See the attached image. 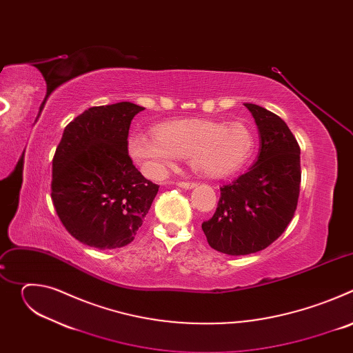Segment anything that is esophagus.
I'll use <instances>...</instances> for the list:
<instances>
[{
	"label": "esophagus",
	"mask_w": 353,
	"mask_h": 353,
	"mask_svg": "<svg viewBox=\"0 0 353 353\" xmlns=\"http://www.w3.org/2000/svg\"><path fill=\"white\" fill-rule=\"evenodd\" d=\"M176 185H177V187H181V188H184V190H191V188L195 187L194 183H188V181H179V183H176Z\"/></svg>",
	"instance_id": "obj_1"
}]
</instances>
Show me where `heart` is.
<instances>
[{
  "label": "heart",
  "instance_id": "obj_1",
  "mask_svg": "<svg viewBox=\"0 0 353 353\" xmlns=\"http://www.w3.org/2000/svg\"><path fill=\"white\" fill-rule=\"evenodd\" d=\"M154 135L130 134L127 154L150 180H162L179 158L199 176L223 179L239 172L251 158L256 137L243 123L176 120L154 127Z\"/></svg>",
  "mask_w": 353,
  "mask_h": 353
}]
</instances>
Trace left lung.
<instances>
[{
    "instance_id": "1",
    "label": "left lung",
    "mask_w": 353,
    "mask_h": 353,
    "mask_svg": "<svg viewBox=\"0 0 353 353\" xmlns=\"http://www.w3.org/2000/svg\"><path fill=\"white\" fill-rule=\"evenodd\" d=\"M260 138L257 161L221 187L214 216L203 223L210 245L228 256L257 253L275 241L296 211L300 148L286 123L272 112L244 103Z\"/></svg>"
}]
</instances>
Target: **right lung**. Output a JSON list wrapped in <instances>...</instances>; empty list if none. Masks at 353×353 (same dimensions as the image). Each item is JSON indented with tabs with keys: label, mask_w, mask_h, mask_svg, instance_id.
I'll list each match as a JSON object with an SVG mask.
<instances>
[{
	"label": "right lung",
	"mask_w": 353,
	"mask_h": 353,
	"mask_svg": "<svg viewBox=\"0 0 353 353\" xmlns=\"http://www.w3.org/2000/svg\"><path fill=\"white\" fill-rule=\"evenodd\" d=\"M131 102L85 110L64 130L53 159L52 199L68 233L82 244L112 250L131 243L159 185L127 154Z\"/></svg>",
	"instance_id": "1"
}]
</instances>
